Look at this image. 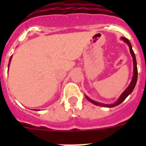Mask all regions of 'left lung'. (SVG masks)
Listing matches in <instances>:
<instances>
[{"label": "left lung", "mask_w": 146, "mask_h": 146, "mask_svg": "<svg viewBox=\"0 0 146 146\" xmlns=\"http://www.w3.org/2000/svg\"><path fill=\"white\" fill-rule=\"evenodd\" d=\"M121 39L128 44V46H129V51H130V54H131L132 57H133V79H132V81L131 82H130V84L129 85V86L127 87V89H126V90H125L122 94H121V96H120V98H118L117 101L116 102H114L113 104H102V103H99V102H96V101H93V100H92L91 98H89V97H87V96H86V98L89 100V102H92V103H93V104H96V105H98V106L113 108V107H115L117 106V105H119V104H121V103H122V102H123L126 98H127V96L131 93L132 92H133V90L134 89V88H135V86H136V82H137V77H138V70H137V65H136V56H135V54H134L133 48H132L131 43L129 42V40L127 39V38H124V37L121 38Z\"/></svg>", "instance_id": "8db88e82"}]
</instances>
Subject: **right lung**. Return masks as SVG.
I'll use <instances>...</instances> for the list:
<instances>
[{
  "label": "right lung",
  "mask_w": 146,
  "mask_h": 146,
  "mask_svg": "<svg viewBox=\"0 0 146 146\" xmlns=\"http://www.w3.org/2000/svg\"><path fill=\"white\" fill-rule=\"evenodd\" d=\"M11 58H12V57H10V61H9V65H10V60H11ZM8 67H9V66H8Z\"/></svg>",
  "instance_id": "1"
}]
</instances>
